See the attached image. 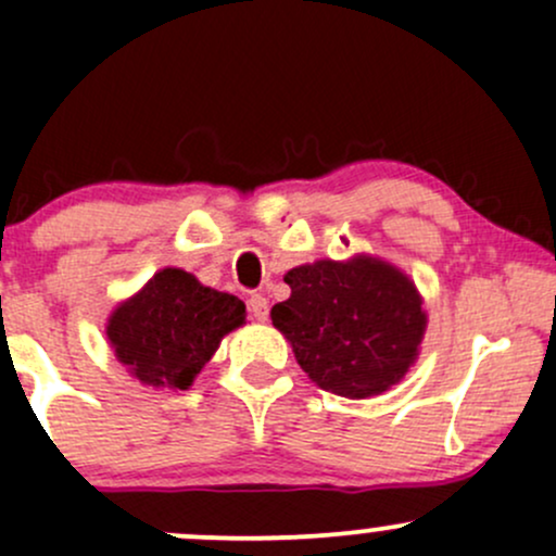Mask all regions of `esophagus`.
<instances>
[{
	"mask_svg": "<svg viewBox=\"0 0 556 556\" xmlns=\"http://www.w3.org/2000/svg\"><path fill=\"white\" fill-rule=\"evenodd\" d=\"M248 306H250V314H253L258 323H266V317H268V301H266V298H263L261 293L250 295Z\"/></svg>",
	"mask_w": 556,
	"mask_h": 556,
	"instance_id": "esophagus-1",
	"label": "esophagus"
}]
</instances>
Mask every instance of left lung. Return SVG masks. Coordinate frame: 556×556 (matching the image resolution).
Masks as SVG:
<instances>
[{
	"label": "left lung",
	"instance_id": "8db88e82",
	"mask_svg": "<svg viewBox=\"0 0 556 556\" xmlns=\"http://www.w3.org/2000/svg\"><path fill=\"white\" fill-rule=\"evenodd\" d=\"M285 282L290 298L271 308V323L319 389L367 400L416 365L424 295L394 263L365 253L323 258L290 268Z\"/></svg>",
	"mask_w": 556,
	"mask_h": 556
}]
</instances>
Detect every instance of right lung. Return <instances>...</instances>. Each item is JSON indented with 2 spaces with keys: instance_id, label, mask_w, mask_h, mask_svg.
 <instances>
[{
  "instance_id": "add662e5",
  "label": "right lung",
  "mask_w": 556,
  "mask_h": 556,
  "mask_svg": "<svg viewBox=\"0 0 556 556\" xmlns=\"http://www.w3.org/2000/svg\"><path fill=\"white\" fill-rule=\"evenodd\" d=\"M237 295L202 285L184 268H160L138 293L116 303L106 338L116 362L151 389L186 391L218 352L224 336L244 325Z\"/></svg>"
}]
</instances>
